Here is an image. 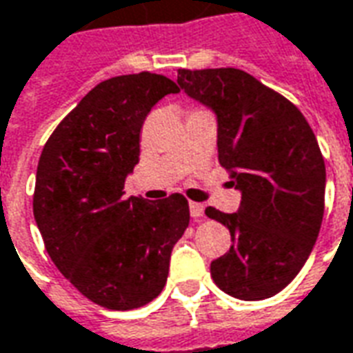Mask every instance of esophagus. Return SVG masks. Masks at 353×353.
Segmentation results:
<instances>
[{"label": "esophagus", "mask_w": 353, "mask_h": 353, "mask_svg": "<svg viewBox=\"0 0 353 353\" xmlns=\"http://www.w3.org/2000/svg\"><path fill=\"white\" fill-rule=\"evenodd\" d=\"M189 210H191V217L196 221V219H202V215H204V206L199 204V202H191L189 204Z\"/></svg>", "instance_id": "esophagus-1"}]
</instances>
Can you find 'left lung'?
I'll list each match as a JSON object with an SVG mask.
<instances>
[{"mask_svg":"<svg viewBox=\"0 0 353 353\" xmlns=\"http://www.w3.org/2000/svg\"><path fill=\"white\" fill-rule=\"evenodd\" d=\"M177 85L217 115L219 164L242 192L236 214L206 208L232 245L215 285L242 301L280 293L308 259L325 210V162L304 115L236 68L177 70Z\"/></svg>","mask_w":353,"mask_h":353,"instance_id":"8db88e82","label":"left lung"}]
</instances>
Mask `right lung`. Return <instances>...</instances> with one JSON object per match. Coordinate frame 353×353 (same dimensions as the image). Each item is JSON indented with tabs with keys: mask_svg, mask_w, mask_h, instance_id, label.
<instances>
[{
	"mask_svg": "<svg viewBox=\"0 0 353 353\" xmlns=\"http://www.w3.org/2000/svg\"><path fill=\"white\" fill-rule=\"evenodd\" d=\"M176 92L174 81L151 72L101 81L39 157L34 217L45 250L83 295L109 310H134L161 295L172 250L189 227L179 192L151 204L123 196L145 117Z\"/></svg>",
	"mask_w": 353,
	"mask_h": 353,
	"instance_id": "1",
	"label": "right lung"
}]
</instances>
